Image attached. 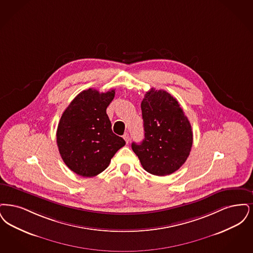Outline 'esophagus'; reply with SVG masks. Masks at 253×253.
Listing matches in <instances>:
<instances>
[{"label": "esophagus", "instance_id": "esophagus-1", "mask_svg": "<svg viewBox=\"0 0 253 253\" xmlns=\"http://www.w3.org/2000/svg\"><path fill=\"white\" fill-rule=\"evenodd\" d=\"M123 137H124V139H125L126 143H128V142H129V139H130V138H129V135H128V133H125Z\"/></svg>", "mask_w": 253, "mask_h": 253}]
</instances>
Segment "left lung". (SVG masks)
I'll use <instances>...</instances> for the list:
<instances>
[{"instance_id":"obj_1","label":"left lung","mask_w":253,"mask_h":253,"mask_svg":"<svg viewBox=\"0 0 253 253\" xmlns=\"http://www.w3.org/2000/svg\"><path fill=\"white\" fill-rule=\"evenodd\" d=\"M144 139L132 143L145 171L167 176L186 162L193 144V131L180 105L164 89L151 88L141 104Z\"/></svg>"}]
</instances>
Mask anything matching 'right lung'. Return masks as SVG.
Instances as JSON below:
<instances>
[{"mask_svg":"<svg viewBox=\"0 0 253 253\" xmlns=\"http://www.w3.org/2000/svg\"><path fill=\"white\" fill-rule=\"evenodd\" d=\"M115 89L88 88L64 110L56 130V143L65 165L77 175L97 176L110 165L125 140L115 135L107 114Z\"/></svg>","mask_w":253,"mask_h":253,"instance_id":"right-lung-1","label":"right lung"}]
</instances>
